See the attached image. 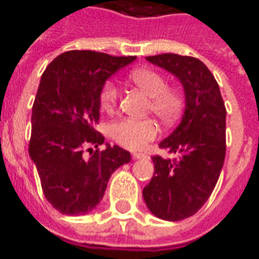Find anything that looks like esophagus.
<instances>
[{"label": "esophagus", "instance_id": "1", "mask_svg": "<svg viewBox=\"0 0 259 259\" xmlns=\"http://www.w3.org/2000/svg\"><path fill=\"white\" fill-rule=\"evenodd\" d=\"M133 158H135V159H144V158H147V155L143 154V152H133Z\"/></svg>", "mask_w": 259, "mask_h": 259}]
</instances>
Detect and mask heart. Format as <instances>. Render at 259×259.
Masks as SVG:
<instances>
[{"label":"heart","mask_w":259,"mask_h":259,"mask_svg":"<svg viewBox=\"0 0 259 259\" xmlns=\"http://www.w3.org/2000/svg\"><path fill=\"white\" fill-rule=\"evenodd\" d=\"M130 81L139 86L151 97L149 111L154 112L163 123L170 124L178 119L184 107L183 95L173 88L160 72L148 68L135 70L130 74ZM119 100V89L114 82H107L100 92V104L107 111L115 108ZM158 124L154 119L123 118L110 126L111 137L119 145L129 149H140L147 143L156 139Z\"/></svg>","instance_id":"b5f03b06"}]
</instances>
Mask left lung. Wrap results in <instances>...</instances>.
I'll return each instance as SVG.
<instances>
[{
	"label": "left lung",
	"instance_id": "8db88e82",
	"mask_svg": "<svg viewBox=\"0 0 259 259\" xmlns=\"http://www.w3.org/2000/svg\"><path fill=\"white\" fill-rule=\"evenodd\" d=\"M147 60L180 79L185 111L173 133L159 144L177 159L152 156L155 171L143 198L158 218L181 221L200 210L217 184L227 149V110L215 78L199 59L163 53Z\"/></svg>",
	"mask_w": 259,
	"mask_h": 259
}]
</instances>
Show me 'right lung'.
Wrapping results in <instances>:
<instances>
[{
    "mask_svg": "<svg viewBox=\"0 0 259 259\" xmlns=\"http://www.w3.org/2000/svg\"><path fill=\"white\" fill-rule=\"evenodd\" d=\"M136 56H110L93 51H68L47 67L32 105L30 158L37 167L44 195L61 214L92 211L104 196L111 174L129 163L118 145L97 148L104 137L93 124L100 119V92L112 74Z\"/></svg>",
    "mask_w": 259,
    "mask_h": 259,
    "instance_id": "add662e5",
    "label": "right lung"
}]
</instances>
